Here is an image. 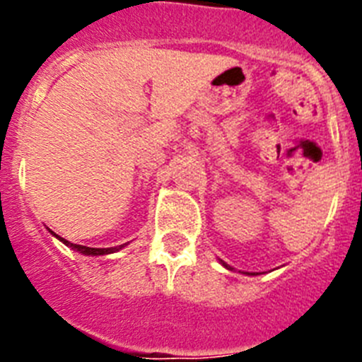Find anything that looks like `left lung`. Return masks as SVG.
I'll use <instances>...</instances> for the list:
<instances>
[{"instance_id":"left-lung-1","label":"left lung","mask_w":362,"mask_h":362,"mask_svg":"<svg viewBox=\"0 0 362 362\" xmlns=\"http://www.w3.org/2000/svg\"><path fill=\"white\" fill-rule=\"evenodd\" d=\"M221 264H223V267H225V268H228V270H233L232 267H228V264L223 263V261H221ZM243 274H248V272H243ZM248 276H254V274H248Z\"/></svg>"}]
</instances>
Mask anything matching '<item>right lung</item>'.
Here are the masks:
<instances>
[{
  "mask_svg": "<svg viewBox=\"0 0 362 362\" xmlns=\"http://www.w3.org/2000/svg\"><path fill=\"white\" fill-rule=\"evenodd\" d=\"M50 233H52V235H56V238L59 239V241L65 243L66 246H70V248H72V250H78L79 254H85V255H105V254H114V252L121 250V248H123V246H124V245H119V246H112V248H90V246L74 245V243H70V241H66V239L59 238V235H57V233H54L52 230H50Z\"/></svg>",
  "mask_w": 362,
  "mask_h": 362,
  "instance_id": "add662e5",
  "label": "right lung"
}]
</instances>
